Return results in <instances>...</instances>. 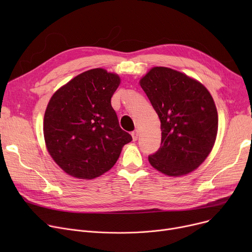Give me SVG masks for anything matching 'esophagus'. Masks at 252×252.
Segmentation results:
<instances>
[{
  "label": "esophagus",
  "mask_w": 252,
  "mask_h": 252,
  "mask_svg": "<svg viewBox=\"0 0 252 252\" xmlns=\"http://www.w3.org/2000/svg\"><path fill=\"white\" fill-rule=\"evenodd\" d=\"M131 137H133V141H137L139 137V131L138 130L133 131V133H131Z\"/></svg>",
  "instance_id": "34e87169"
}]
</instances>
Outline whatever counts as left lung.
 Returning <instances> with one entry per match:
<instances>
[{
    "instance_id": "left-lung-1",
    "label": "left lung",
    "mask_w": 252,
    "mask_h": 252,
    "mask_svg": "<svg viewBox=\"0 0 252 252\" xmlns=\"http://www.w3.org/2000/svg\"><path fill=\"white\" fill-rule=\"evenodd\" d=\"M160 119L161 146L148 157L169 177L188 175L200 166L215 146L219 118L209 91L197 79L163 66L140 78Z\"/></svg>"
}]
</instances>
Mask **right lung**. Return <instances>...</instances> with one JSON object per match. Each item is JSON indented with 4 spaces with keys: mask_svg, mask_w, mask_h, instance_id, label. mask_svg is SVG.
Wrapping results in <instances>:
<instances>
[{
    "mask_svg": "<svg viewBox=\"0 0 252 252\" xmlns=\"http://www.w3.org/2000/svg\"><path fill=\"white\" fill-rule=\"evenodd\" d=\"M119 85L118 74L94 68L76 75L51 97L44 116L45 144L67 175L83 180L100 177L131 141L111 106Z\"/></svg>",
    "mask_w": 252,
    "mask_h": 252,
    "instance_id": "add662e5",
    "label": "right lung"
}]
</instances>
